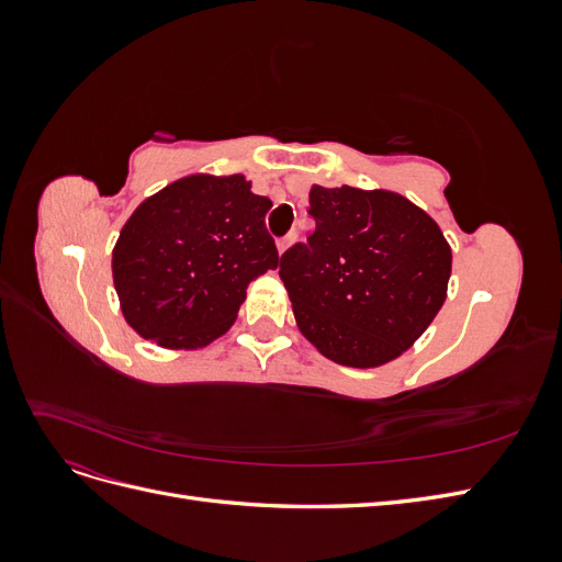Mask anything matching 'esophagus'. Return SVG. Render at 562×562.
Listing matches in <instances>:
<instances>
[{
  "instance_id": "34e87169",
  "label": "esophagus",
  "mask_w": 562,
  "mask_h": 562,
  "mask_svg": "<svg viewBox=\"0 0 562 562\" xmlns=\"http://www.w3.org/2000/svg\"><path fill=\"white\" fill-rule=\"evenodd\" d=\"M293 239H295V236H293V234H288V236H283V239H279V241H277V250H279V255H283V252L288 250V246L293 244Z\"/></svg>"
}]
</instances>
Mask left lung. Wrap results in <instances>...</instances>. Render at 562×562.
I'll list each match as a JSON object with an SVG mask.
<instances>
[{"label": "left lung", "mask_w": 562, "mask_h": 562, "mask_svg": "<svg viewBox=\"0 0 562 562\" xmlns=\"http://www.w3.org/2000/svg\"><path fill=\"white\" fill-rule=\"evenodd\" d=\"M316 229L279 277L300 333L349 368H380L411 349L443 307L452 250L436 220L391 190H310Z\"/></svg>", "instance_id": "obj_1"}]
</instances>
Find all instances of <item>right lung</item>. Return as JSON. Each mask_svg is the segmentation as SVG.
Returning a JSON list of instances; mask_svg holds the SVG:
<instances>
[{
	"instance_id": "right-lung-1",
	"label": "right lung",
	"mask_w": 562,
	"mask_h": 562,
	"mask_svg": "<svg viewBox=\"0 0 562 562\" xmlns=\"http://www.w3.org/2000/svg\"><path fill=\"white\" fill-rule=\"evenodd\" d=\"M241 173H192L147 196L112 248V281L128 326L164 349L223 337L246 288L279 267L267 196Z\"/></svg>"
}]
</instances>
